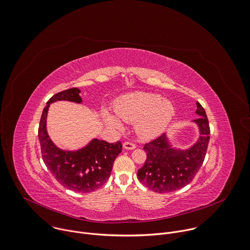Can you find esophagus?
<instances>
[{
    "instance_id": "1",
    "label": "esophagus",
    "mask_w": 250,
    "mask_h": 250,
    "mask_svg": "<svg viewBox=\"0 0 250 250\" xmlns=\"http://www.w3.org/2000/svg\"><path fill=\"white\" fill-rule=\"evenodd\" d=\"M123 147H124L125 149L130 150V149L136 148V145L133 144V143H131V142H125V143L123 144Z\"/></svg>"
}]
</instances>
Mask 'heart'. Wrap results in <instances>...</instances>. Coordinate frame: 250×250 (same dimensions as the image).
I'll return each mask as SVG.
<instances>
[{
  "label": "heart",
  "mask_w": 250,
  "mask_h": 250,
  "mask_svg": "<svg viewBox=\"0 0 250 250\" xmlns=\"http://www.w3.org/2000/svg\"><path fill=\"white\" fill-rule=\"evenodd\" d=\"M118 118L109 113L104 114L106 122L116 129H122L119 118L126 122H136L139 134L146 138L159 135L165 130L175 115V107L169 101L159 95L138 92L123 96L114 106Z\"/></svg>",
  "instance_id": "b5f03b06"
}]
</instances>
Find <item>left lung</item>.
Here are the masks:
<instances>
[{
    "label": "left lung",
    "instance_id": "left-lung-1",
    "mask_svg": "<svg viewBox=\"0 0 250 250\" xmlns=\"http://www.w3.org/2000/svg\"><path fill=\"white\" fill-rule=\"evenodd\" d=\"M200 117L195 119L200 132L197 142L186 150L171 147L165 134L146 144V159L138 170V179L149 189L164 193L180 189L189 184L201 167L210 139L209 122L204 108L196 103Z\"/></svg>",
    "mask_w": 250,
    "mask_h": 250
}]
</instances>
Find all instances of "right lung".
Here are the masks:
<instances>
[{
    "label": "right lung",
    "instance_id": "add662e5",
    "mask_svg": "<svg viewBox=\"0 0 250 250\" xmlns=\"http://www.w3.org/2000/svg\"><path fill=\"white\" fill-rule=\"evenodd\" d=\"M78 88L54 95L45 106L38 129L42 158L57 181L75 192H91L101 188L109 178L112 165L122 151L120 142L114 144L93 139L86 146L75 151L62 150L50 139L47 132V114L50 104L58 101L82 103Z\"/></svg>",
    "mask_w": 250,
    "mask_h": 250
}]
</instances>
